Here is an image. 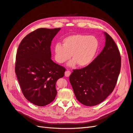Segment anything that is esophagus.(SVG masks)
Listing matches in <instances>:
<instances>
[{
  "mask_svg": "<svg viewBox=\"0 0 133 133\" xmlns=\"http://www.w3.org/2000/svg\"><path fill=\"white\" fill-rule=\"evenodd\" d=\"M64 75H65L66 77H69L70 76V75H71V72L69 70H67L65 71V73H64Z\"/></svg>",
  "mask_w": 133,
  "mask_h": 133,
  "instance_id": "obj_1",
  "label": "esophagus"
}]
</instances>
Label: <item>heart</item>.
Returning <instances> with one entry per match:
<instances>
[{"label": "heart", "instance_id": "obj_1", "mask_svg": "<svg viewBox=\"0 0 133 133\" xmlns=\"http://www.w3.org/2000/svg\"><path fill=\"white\" fill-rule=\"evenodd\" d=\"M98 48V41L95 37L83 35H74L65 38L63 44L57 43L54 48L55 57L57 62L63 63L72 60L69 66L88 65L92 61Z\"/></svg>", "mask_w": 133, "mask_h": 133}]
</instances>
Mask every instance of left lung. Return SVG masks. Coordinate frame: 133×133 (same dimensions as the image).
Instances as JSON below:
<instances>
[{
  "label": "left lung",
  "instance_id": "8db88e82",
  "mask_svg": "<svg viewBox=\"0 0 133 133\" xmlns=\"http://www.w3.org/2000/svg\"><path fill=\"white\" fill-rule=\"evenodd\" d=\"M105 45L88 66L73 70L70 81L77 100L86 106L100 104L114 89L121 68V56L116 44L105 32Z\"/></svg>",
  "mask_w": 133,
  "mask_h": 133
}]
</instances>
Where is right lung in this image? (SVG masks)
Instances as JSON below:
<instances>
[{"label":"right lung","mask_w":133,"mask_h":133,"mask_svg":"<svg viewBox=\"0 0 133 133\" xmlns=\"http://www.w3.org/2000/svg\"><path fill=\"white\" fill-rule=\"evenodd\" d=\"M60 29H37L26 35L18 48L15 72L22 92L26 99L39 107L54 100L56 81L66 71L51 58L52 41Z\"/></svg>","instance_id":"add662e5"}]
</instances>
